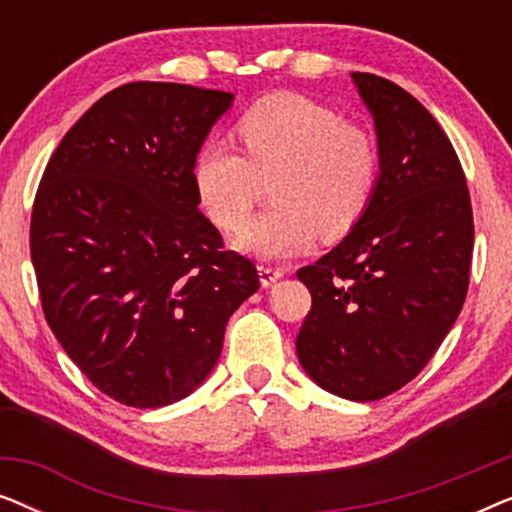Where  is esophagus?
<instances>
[{"label": "esophagus", "mask_w": 512, "mask_h": 512, "mask_svg": "<svg viewBox=\"0 0 512 512\" xmlns=\"http://www.w3.org/2000/svg\"><path fill=\"white\" fill-rule=\"evenodd\" d=\"M258 277H261L263 289H268V286H272L284 277V272L279 268H270V265H258Z\"/></svg>", "instance_id": "obj_1"}]
</instances>
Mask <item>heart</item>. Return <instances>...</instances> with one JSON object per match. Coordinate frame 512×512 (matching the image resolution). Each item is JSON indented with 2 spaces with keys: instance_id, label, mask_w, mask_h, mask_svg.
I'll list each match as a JSON object with an SVG mask.
<instances>
[{
  "instance_id": "1",
  "label": "heart",
  "mask_w": 512,
  "mask_h": 512,
  "mask_svg": "<svg viewBox=\"0 0 512 512\" xmlns=\"http://www.w3.org/2000/svg\"><path fill=\"white\" fill-rule=\"evenodd\" d=\"M242 149L209 139L193 158V188L200 207L221 230L247 226L274 179L277 207L235 240L244 254L282 261L310 249L317 235L342 240L373 205L382 179L375 135L342 114L298 93H275L240 116Z\"/></svg>"
}]
</instances>
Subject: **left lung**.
Here are the masks:
<instances>
[{"mask_svg": "<svg viewBox=\"0 0 512 512\" xmlns=\"http://www.w3.org/2000/svg\"><path fill=\"white\" fill-rule=\"evenodd\" d=\"M375 121L382 179L359 226L298 270L312 310L296 338L305 373L349 401H380L422 373L457 321L473 209L450 139L396 83L354 72Z\"/></svg>", "mask_w": 512, "mask_h": 512, "instance_id": "obj_1", "label": "left lung"}]
</instances>
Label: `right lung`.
Wrapping results in <instances>:
<instances>
[{
    "label": "right lung",
    "instance_id": "obj_1",
    "mask_svg": "<svg viewBox=\"0 0 512 512\" xmlns=\"http://www.w3.org/2000/svg\"><path fill=\"white\" fill-rule=\"evenodd\" d=\"M235 95L135 81L97 100L48 160L30 251L48 326L102 394L163 408L200 387L258 291L198 209L193 158Z\"/></svg>",
    "mask_w": 512,
    "mask_h": 512
}]
</instances>
